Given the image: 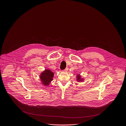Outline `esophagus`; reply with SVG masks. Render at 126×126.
Returning a JSON list of instances; mask_svg holds the SVG:
<instances>
[{
  "instance_id": "1",
  "label": "esophagus",
  "mask_w": 126,
  "mask_h": 126,
  "mask_svg": "<svg viewBox=\"0 0 126 126\" xmlns=\"http://www.w3.org/2000/svg\"><path fill=\"white\" fill-rule=\"evenodd\" d=\"M64 70H65V71H68V67H66Z\"/></svg>"
}]
</instances>
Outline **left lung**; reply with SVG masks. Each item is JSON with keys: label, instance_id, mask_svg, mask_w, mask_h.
Here are the masks:
<instances>
[{"label": "left lung", "instance_id": "1", "mask_svg": "<svg viewBox=\"0 0 126 126\" xmlns=\"http://www.w3.org/2000/svg\"><path fill=\"white\" fill-rule=\"evenodd\" d=\"M77 79L78 82L83 81V79H81V76L80 75H77Z\"/></svg>", "mask_w": 126, "mask_h": 126}]
</instances>
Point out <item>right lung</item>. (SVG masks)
<instances>
[{"instance_id":"1","label":"right lung","mask_w":126,"mask_h":126,"mask_svg":"<svg viewBox=\"0 0 126 126\" xmlns=\"http://www.w3.org/2000/svg\"><path fill=\"white\" fill-rule=\"evenodd\" d=\"M54 74L52 71L46 69L41 74L40 78L42 83L45 85H48L49 83L53 80Z\"/></svg>"}]
</instances>
